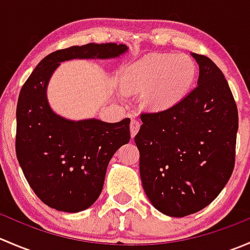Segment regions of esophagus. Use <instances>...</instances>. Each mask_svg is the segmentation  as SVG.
<instances>
[{"mask_svg": "<svg viewBox=\"0 0 250 250\" xmlns=\"http://www.w3.org/2000/svg\"><path fill=\"white\" fill-rule=\"evenodd\" d=\"M139 128H140V123L138 122L137 120H132V122H130V135H132V138L135 137V134L138 133Z\"/></svg>", "mask_w": 250, "mask_h": 250, "instance_id": "34e87169", "label": "esophagus"}]
</instances>
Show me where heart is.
<instances>
[{"mask_svg":"<svg viewBox=\"0 0 250 250\" xmlns=\"http://www.w3.org/2000/svg\"><path fill=\"white\" fill-rule=\"evenodd\" d=\"M197 67L185 54H152L132 62L121 81L128 92H145L144 102L151 110L163 111L178 104L195 82Z\"/></svg>","mask_w":250,"mask_h":250,"instance_id":"1","label":"heart"}]
</instances>
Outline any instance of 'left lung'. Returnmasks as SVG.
I'll return each mask as SVG.
<instances>
[{
  "mask_svg": "<svg viewBox=\"0 0 250 250\" xmlns=\"http://www.w3.org/2000/svg\"><path fill=\"white\" fill-rule=\"evenodd\" d=\"M197 87L178 104L141 113L134 140L144 191L157 210L174 218L197 213L218 197L234 167L238 111L221 70L191 53Z\"/></svg>",
  "mask_w": 250,
  "mask_h": 250,
  "instance_id": "8db88e82",
  "label": "left lung"
}]
</instances>
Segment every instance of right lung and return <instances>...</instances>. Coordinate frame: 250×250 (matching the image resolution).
<instances>
[{"instance_id": "obj_1", "label": "right lung", "mask_w": 250, "mask_h": 250, "mask_svg": "<svg viewBox=\"0 0 250 250\" xmlns=\"http://www.w3.org/2000/svg\"><path fill=\"white\" fill-rule=\"evenodd\" d=\"M125 44L88 43L55 50L39 62L21 87L17 105L16 152L37 197L50 208L77 213L100 196L113 153L129 143V118L107 123L97 118L70 121L47 100V85L60 62L112 59Z\"/></svg>"}]
</instances>
